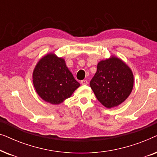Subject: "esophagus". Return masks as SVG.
Returning a JSON list of instances; mask_svg holds the SVG:
<instances>
[{
	"label": "esophagus",
	"instance_id": "1",
	"mask_svg": "<svg viewBox=\"0 0 157 157\" xmlns=\"http://www.w3.org/2000/svg\"><path fill=\"white\" fill-rule=\"evenodd\" d=\"M81 83L82 85H87L88 84V81L86 80H82L81 81Z\"/></svg>",
	"mask_w": 157,
	"mask_h": 157
}]
</instances>
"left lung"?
Here are the masks:
<instances>
[{
    "label": "left lung",
    "instance_id": "obj_1",
    "mask_svg": "<svg viewBox=\"0 0 157 157\" xmlns=\"http://www.w3.org/2000/svg\"><path fill=\"white\" fill-rule=\"evenodd\" d=\"M134 76L121 60L112 57L98 63L97 71L90 81L98 101L106 108L117 106L130 95Z\"/></svg>",
    "mask_w": 157,
    "mask_h": 157
}]
</instances>
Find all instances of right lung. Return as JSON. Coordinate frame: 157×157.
Instances as JSON below:
<instances>
[{"label": "right lung", "mask_w": 157, "mask_h": 157, "mask_svg": "<svg viewBox=\"0 0 157 157\" xmlns=\"http://www.w3.org/2000/svg\"><path fill=\"white\" fill-rule=\"evenodd\" d=\"M33 82L40 97L52 104H61L80 86L65 61L53 53L38 61L33 71Z\"/></svg>", "instance_id": "add662e5"}]
</instances>
